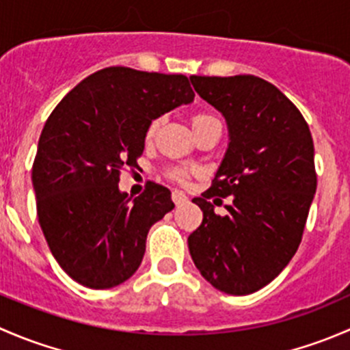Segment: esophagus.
Segmentation results:
<instances>
[{
    "label": "esophagus",
    "mask_w": 350,
    "mask_h": 350,
    "mask_svg": "<svg viewBox=\"0 0 350 350\" xmlns=\"http://www.w3.org/2000/svg\"><path fill=\"white\" fill-rule=\"evenodd\" d=\"M171 196H172V201H174V203L178 204V206H181V204H188V203H189V198L186 196V193L179 191V189H174Z\"/></svg>",
    "instance_id": "1"
}]
</instances>
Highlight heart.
<instances>
[{
    "mask_svg": "<svg viewBox=\"0 0 350 350\" xmlns=\"http://www.w3.org/2000/svg\"><path fill=\"white\" fill-rule=\"evenodd\" d=\"M210 118H213V116H210V115H196V116H193V126L198 125V123L206 122V120H210ZM159 125H161V118H155V120H152V122H150L149 129H147V139H150V137L154 135L155 130L159 129ZM191 172H193V169L176 167V169H172V171H171V178L176 179V181H179V183H185L186 179L189 178V174H191Z\"/></svg>",
    "mask_w": 350,
    "mask_h": 350,
    "instance_id": "obj_1",
    "label": "heart"
}]
</instances>
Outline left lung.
Masks as SVG:
<instances>
[{"mask_svg": "<svg viewBox=\"0 0 350 350\" xmlns=\"http://www.w3.org/2000/svg\"><path fill=\"white\" fill-rule=\"evenodd\" d=\"M195 91L225 116L228 149L210 189L193 203L203 221L188 237L201 276L227 295L269 284L298 250L317 191L315 149L299 109L257 76H191ZM232 196L229 213L210 199Z\"/></svg>", "mask_w": 350, "mask_h": 350, "instance_id": "1", "label": "left lung"}]
</instances>
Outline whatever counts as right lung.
I'll return each instance as SVG.
<instances>
[{"mask_svg": "<svg viewBox=\"0 0 350 350\" xmlns=\"http://www.w3.org/2000/svg\"><path fill=\"white\" fill-rule=\"evenodd\" d=\"M193 98L183 74L115 66L81 81L51 113L31 183L49 249L74 281L107 289L139 269L149 228L174 203L152 181L132 200L118 189L120 172L137 165L150 122Z\"/></svg>", "mask_w": 350, "mask_h": 350, "instance_id": "1", "label": "right lung"}]
</instances>
